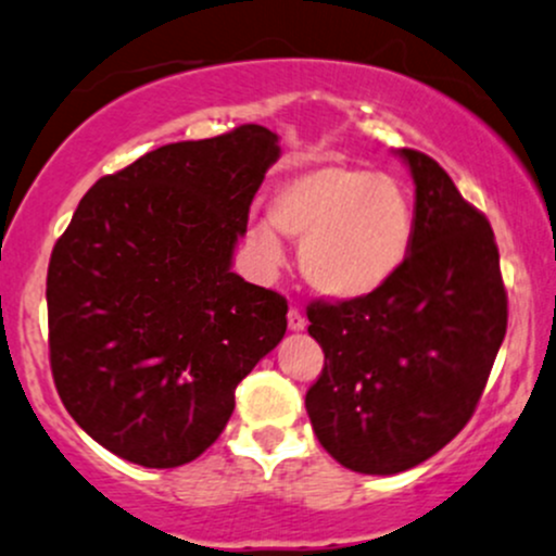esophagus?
<instances>
[{
	"instance_id": "obj_1",
	"label": "esophagus",
	"mask_w": 556,
	"mask_h": 556,
	"mask_svg": "<svg viewBox=\"0 0 556 556\" xmlns=\"http://www.w3.org/2000/svg\"><path fill=\"white\" fill-rule=\"evenodd\" d=\"M289 328L291 330H304V328H307V317L302 315V309H299V307H291L289 309Z\"/></svg>"
}]
</instances>
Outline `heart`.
I'll list each match as a JSON object with an SVG mask.
<instances>
[{"label":"heart","mask_w":556,"mask_h":556,"mask_svg":"<svg viewBox=\"0 0 556 556\" xmlns=\"http://www.w3.org/2000/svg\"><path fill=\"white\" fill-rule=\"evenodd\" d=\"M270 217L280 233L302 241L304 278L323 296L352 302L383 289L413 244V204L389 176L344 165H317L278 186ZM265 260L280 262V241L265 223L252 228Z\"/></svg>","instance_id":"b5f03b06"}]
</instances>
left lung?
<instances>
[{"mask_svg": "<svg viewBox=\"0 0 556 556\" xmlns=\"http://www.w3.org/2000/svg\"><path fill=\"white\" fill-rule=\"evenodd\" d=\"M407 260L383 289L315 299L309 336L323 372L304 404L323 448L349 470L394 476L426 463L467 426L507 333V289L491 223L417 149Z\"/></svg>", "mask_w": 556, "mask_h": 556, "instance_id": "obj_1", "label": "left lung"}]
</instances>
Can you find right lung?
Returning <instances> with one entry per match:
<instances>
[{
	"label": "right lung",
	"mask_w": 556,
	"mask_h": 556,
	"mask_svg": "<svg viewBox=\"0 0 556 556\" xmlns=\"http://www.w3.org/2000/svg\"><path fill=\"white\" fill-rule=\"evenodd\" d=\"M273 130L178 141L99 178L52 249L49 365L97 444L178 467L217 441L236 386L286 333L289 302L230 273L278 160Z\"/></svg>",
	"instance_id": "obj_1"
}]
</instances>
